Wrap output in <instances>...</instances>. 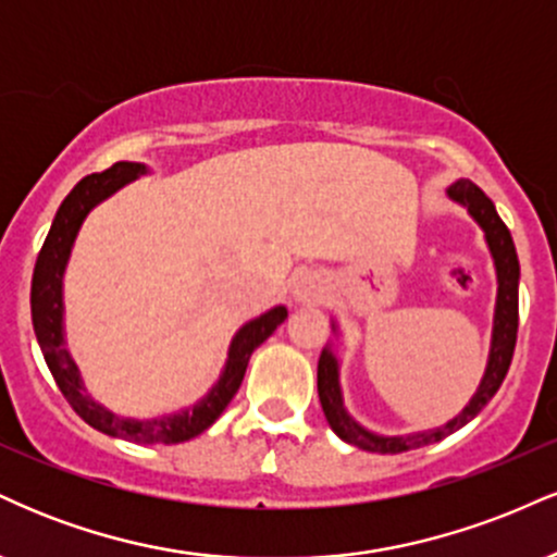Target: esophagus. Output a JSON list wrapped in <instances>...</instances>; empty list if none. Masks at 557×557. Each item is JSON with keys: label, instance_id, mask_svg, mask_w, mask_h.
<instances>
[{"label": "esophagus", "instance_id": "obj_1", "mask_svg": "<svg viewBox=\"0 0 557 557\" xmlns=\"http://www.w3.org/2000/svg\"><path fill=\"white\" fill-rule=\"evenodd\" d=\"M327 287H324V280L314 272H300L290 285V296L296 304H319L324 298Z\"/></svg>", "mask_w": 557, "mask_h": 557}]
</instances>
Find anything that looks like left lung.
Listing matches in <instances>:
<instances>
[{
    "instance_id": "left-lung-1",
    "label": "left lung",
    "mask_w": 557,
    "mask_h": 557,
    "mask_svg": "<svg viewBox=\"0 0 557 557\" xmlns=\"http://www.w3.org/2000/svg\"><path fill=\"white\" fill-rule=\"evenodd\" d=\"M447 196L456 203H461L466 212L471 214V220L484 230V240L495 261V274H497V300H495V319H492V343H490V359L487 369H484L482 382H479L474 398L469 400V406L458 413L456 419H450L443 426H434V430L417 432V434H376L369 432L367 426H361L359 421L350 417L343 406V389H341V361L332 354V348L322 350L317 367V389H319V403H322V411L327 417V424L337 437L345 440L348 445L361 447L369 453H406L413 447L440 443L447 434L458 432L461 426L469 424L471 419L482 411L487 403L495 398V393L500 389L505 374H508L510 359H513L516 348V332H519V257H516L513 238H510V230L505 227V222L497 216L495 203L484 196L482 188H476L471 181H458L447 188ZM335 327V324H332Z\"/></svg>"
}]
</instances>
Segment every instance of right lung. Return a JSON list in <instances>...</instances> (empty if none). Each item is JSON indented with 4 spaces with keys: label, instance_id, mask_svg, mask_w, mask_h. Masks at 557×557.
Masks as SVG:
<instances>
[{
    "label": "right lung",
    "instance_id": "right-lung-1",
    "mask_svg": "<svg viewBox=\"0 0 557 557\" xmlns=\"http://www.w3.org/2000/svg\"><path fill=\"white\" fill-rule=\"evenodd\" d=\"M146 164L140 162H117L110 170L94 172L70 190L65 201L57 209L52 227H49L47 240H44L41 251H38L34 267V283H30V317H34L36 341L41 345V354L47 359L49 372H52L57 387L62 389L73 411L91 424L94 430L110 434V437H123L138 445H175L185 440L196 437L203 430L220 419L227 403L238 393L243 374H246L248 359L253 350L259 348L267 337L287 319L285 306H274L251 322H246L235 332L233 343H230L225 369H222L216 385L203 395L201 400L194 403L190 408H183L177 413L154 419H131L117 417L110 408L96 403L83 387L81 372L75 367L73 356H70L65 345V304H62V277H65V267L70 261L73 243L78 238V230L86 220L88 212L101 203L104 198L117 194L127 183L136 181L138 175H146Z\"/></svg>",
    "mask_w": 557,
    "mask_h": 557
}]
</instances>
